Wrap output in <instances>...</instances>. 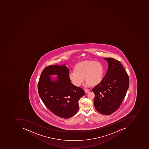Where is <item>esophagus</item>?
Listing matches in <instances>:
<instances>
[{"label": "esophagus", "instance_id": "obj_1", "mask_svg": "<svg viewBox=\"0 0 149 149\" xmlns=\"http://www.w3.org/2000/svg\"><path fill=\"white\" fill-rule=\"evenodd\" d=\"M85 91L86 93H88V92H89V90H88V88H85Z\"/></svg>", "mask_w": 149, "mask_h": 149}]
</instances>
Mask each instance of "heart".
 <instances>
[{
  "label": "heart",
  "instance_id": "heart-1",
  "mask_svg": "<svg viewBox=\"0 0 149 149\" xmlns=\"http://www.w3.org/2000/svg\"><path fill=\"white\" fill-rule=\"evenodd\" d=\"M75 71L69 74L70 80L76 86H79L85 80L86 85L98 84L101 81L103 75L102 65L94 61H85L76 65Z\"/></svg>",
  "mask_w": 149,
  "mask_h": 149
}]
</instances>
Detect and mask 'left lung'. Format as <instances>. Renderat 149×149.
I'll return each instance as SVG.
<instances>
[{
	"mask_svg": "<svg viewBox=\"0 0 149 149\" xmlns=\"http://www.w3.org/2000/svg\"><path fill=\"white\" fill-rule=\"evenodd\" d=\"M108 62L104 78L92 89L95 94L94 105L99 113L109 115L120 107L129 87V77L121 63L112 58H104Z\"/></svg>",
	"mask_w": 149,
	"mask_h": 149,
	"instance_id": "left-lung-1",
	"label": "left lung"
}]
</instances>
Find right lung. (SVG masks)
Here are the masks:
<instances>
[{
	"instance_id": "add662e5",
	"label": "right lung",
	"mask_w": 149,
	"mask_h": 149,
	"mask_svg": "<svg viewBox=\"0 0 149 149\" xmlns=\"http://www.w3.org/2000/svg\"><path fill=\"white\" fill-rule=\"evenodd\" d=\"M57 74L52 81L50 75ZM42 101L52 112L61 118L73 116L79 109V99L85 94L84 90L72 84L69 69L66 66L50 65L42 71L38 85Z\"/></svg>"
}]
</instances>
